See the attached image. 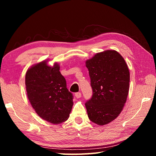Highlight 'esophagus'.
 <instances>
[{
	"label": "esophagus",
	"instance_id": "1",
	"mask_svg": "<svg viewBox=\"0 0 156 156\" xmlns=\"http://www.w3.org/2000/svg\"><path fill=\"white\" fill-rule=\"evenodd\" d=\"M75 97H76V98H80V97H82V94H81V92H76V93H75Z\"/></svg>",
	"mask_w": 156,
	"mask_h": 156
}]
</instances>
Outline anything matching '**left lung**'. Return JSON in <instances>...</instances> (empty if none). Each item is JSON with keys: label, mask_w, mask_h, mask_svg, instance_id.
Returning a JSON list of instances; mask_svg holds the SVG:
<instances>
[{"label": "left lung", "mask_w": 156, "mask_h": 156, "mask_svg": "<svg viewBox=\"0 0 156 156\" xmlns=\"http://www.w3.org/2000/svg\"><path fill=\"white\" fill-rule=\"evenodd\" d=\"M92 96L85 103L89 119L98 125L113 121L127 101L130 74L123 58L115 50L98 53L86 62Z\"/></svg>", "instance_id": "left-lung-1"}]
</instances>
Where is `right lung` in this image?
<instances>
[{
  "label": "right lung",
  "instance_id": "right-lung-1",
  "mask_svg": "<svg viewBox=\"0 0 156 156\" xmlns=\"http://www.w3.org/2000/svg\"><path fill=\"white\" fill-rule=\"evenodd\" d=\"M25 87L29 102L37 114L53 124L68 119L73 106V94L55 63L53 67L43 61L28 69Z\"/></svg>",
  "mask_w": 156,
  "mask_h": 156
}]
</instances>
